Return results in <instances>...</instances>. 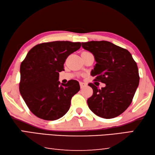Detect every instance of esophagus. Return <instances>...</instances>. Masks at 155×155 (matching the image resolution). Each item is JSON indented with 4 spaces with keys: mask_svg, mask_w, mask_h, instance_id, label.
<instances>
[{
    "mask_svg": "<svg viewBox=\"0 0 155 155\" xmlns=\"http://www.w3.org/2000/svg\"><path fill=\"white\" fill-rule=\"evenodd\" d=\"M87 84L86 83H82V82H81L80 83V87H81V89H83L84 87H87Z\"/></svg>",
    "mask_w": 155,
    "mask_h": 155,
    "instance_id": "obj_1",
    "label": "esophagus"
}]
</instances>
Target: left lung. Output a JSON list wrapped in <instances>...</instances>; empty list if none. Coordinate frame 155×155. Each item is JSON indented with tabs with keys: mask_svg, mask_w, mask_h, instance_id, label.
<instances>
[{
	"mask_svg": "<svg viewBox=\"0 0 155 155\" xmlns=\"http://www.w3.org/2000/svg\"><path fill=\"white\" fill-rule=\"evenodd\" d=\"M83 49L94 55L96 64L91 70L94 81L106 84L98 89L93 83V95L87 100L90 110L97 116L112 119L131 104L139 85L136 61L127 50L106 41L82 43Z\"/></svg>",
	"mask_w": 155,
	"mask_h": 155,
	"instance_id": "obj_1",
	"label": "left lung"
}]
</instances>
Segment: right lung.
Listing matches in <instances>:
<instances>
[{
	"label": "right lung",
	"instance_id": "1",
	"mask_svg": "<svg viewBox=\"0 0 155 155\" xmlns=\"http://www.w3.org/2000/svg\"><path fill=\"white\" fill-rule=\"evenodd\" d=\"M80 42L53 41L36 45L20 66L19 92L32 113L41 119L54 120L68 111L72 96L80 90L79 83L58 81L59 72L68 55L80 49Z\"/></svg>",
	"mask_w": 155,
	"mask_h": 155
}]
</instances>
